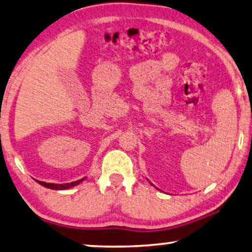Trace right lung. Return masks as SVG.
Masks as SVG:
<instances>
[{
    "instance_id": "obj_1",
    "label": "right lung",
    "mask_w": 252,
    "mask_h": 252,
    "mask_svg": "<svg viewBox=\"0 0 252 252\" xmlns=\"http://www.w3.org/2000/svg\"><path fill=\"white\" fill-rule=\"evenodd\" d=\"M84 181V179L81 180H78V181H74V182H71V183H63V185H55V183H46V182H43V181H38L39 185H42L46 188H50V189H54V190H65V189H69V188H72L74 186L79 185V183Z\"/></svg>"
}]
</instances>
